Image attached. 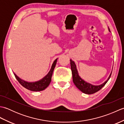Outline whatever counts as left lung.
<instances>
[{
  "instance_id": "1",
  "label": "left lung",
  "mask_w": 124,
  "mask_h": 124,
  "mask_svg": "<svg viewBox=\"0 0 124 124\" xmlns=\"http://www.w3.org/2000/svg\"><path fill=\"white\" fill-rule=\"evenodd\" d=\"M109 30L110 31L109 28ZM70 65L71 69L72 71V79L73 83L75 84L76 86L77 87L80 91L82 92L83 93L87 94H94L100 90L103 87L106 85V83L108 82V81L109 80L112 73L111 72V73H110L109 77L108 78V79L105 81L104 83H103L100 85H94L90 83L86 82V81L83 80V79L80 77L79 75L78 74V72L77 69V67H76L75 63L74 61H73L71 59H70Z\"/></svg>"
}]
</instances>
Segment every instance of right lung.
<instances>
[{
    "instance_id": "add662e5",
    "label": "right lung",
    "mask_w": 124,
    "mask_h": 124,
    "mask_svg": "<svg viewBox=\"0 0 124 124\" xmlns=\"http://www.w3.org/2000/svg\"><path fill=\"white\" fill-rule=\"evenodd\" d=\"M57 60V59H56L54 61L52 65L51 69L48 73V74L45 77H44L43 79H41V80L39 81H35V82H28V81L23 80L22 79L18 77L15 73H14V75L16 79L21 85L24 87V88L28 89V90L34 92L43 91L49 86L50 83H51L53 72L55 65H56Z\"/></svg>"
}]
</instances>
